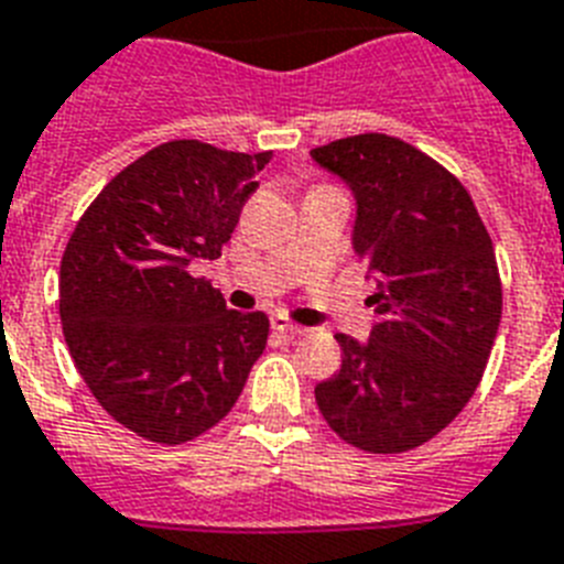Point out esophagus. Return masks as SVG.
Wrapping results in <instances>:
<instances>
[{
  "mask_svg": "<svg viewBox=\"0 0 564 564\" xmlns=\"http://www.w3.org/2000/svg\"><path fill=\"white\" fill-rule=\"evenodd\" d=\"M272 329L274 333H283V336H304L306 327H297L295 322H290L286 315H272Z\"/></svg>",
  "mask_w": 564,
  "mask_h": 564,
  "instance_id": "34e87169",
  "label": "esophagus"
}]
</instances>
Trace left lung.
<instances>
[{"label": "left lung", "mask_w": 564, "mask_h": 564, "mask_svg": "<svg viewBox=\"0 0 564 564\" xmlns=\"http://www.w3.org/2000/svg\"><path fill=\"white\" fill-rule=\"evenodd\" d=\"M356 194L354 249L377 274L368 345L338 333L341 368L315 386L327 425L370 455L423 446L478 388L501 322V278L473 196L386 132L313 150Z\"/></svg>", "instance_id": "8db88e82"}]
</instances>
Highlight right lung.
Returning <instances> with one entry per match:
<instances>
[{"label": "right lung", "instance_id": "obj_1", "mask_svg": "<svg viewBox=\"0 0 564 564\" xmlns=\"http://www.w3.org/2000/svg\"><path fill=\"white\" fill-rule=\"evenodd\" d=\"M269 159L159 144L109 178L68 237V354L100 409L144 441L178 446L214 429L267 347V315L228 310L191 263L223 254Z\"/></svg>", "mask_w": 564, "mask_h": 564}]
</instances>
